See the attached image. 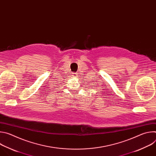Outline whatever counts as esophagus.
<instances>
[{
  "label": "esophagus",
  "mask_w": 156,
  "mask_h": 156,
  "mask_svg": "<svg viewBox=\"0 0 156 156\" xmlns=\"http://www.w3.org/2000/svg\"><path fill=\"white\" fill-rule=\"evenodd\" d=\"M77 75H78L77 73H73V76H77Z\"/></svg>",
  "instance_id": "34e87169"
}]
</instances>
